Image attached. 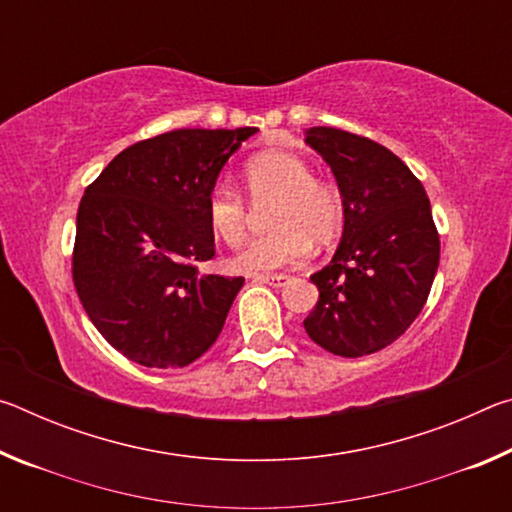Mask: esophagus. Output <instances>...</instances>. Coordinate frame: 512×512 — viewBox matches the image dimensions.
<instances>
[{
  "instance_id": "1",
  "label": "esophagus",
  "mask_w": 512,
  "mask_h": 512,
  "mask_svg": "<svg viewBox=\"0 0 512 512\" xmlns=\"http://www.w3.org/2000/svg\"><path fill=\"white\" fill-rule=\"evenodd\" d=\"M255 282H262V284H271V287H284V284L289 282V275L284 273H257L253 275Z\"/></svg>"
}]
</instances>
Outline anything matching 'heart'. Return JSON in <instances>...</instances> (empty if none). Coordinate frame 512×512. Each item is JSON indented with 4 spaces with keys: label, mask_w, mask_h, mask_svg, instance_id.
I'll return each instance as SVG.
<instances>
[{
    "label": "heart",
    "mask_w": 512,
    "mask_h": 512,
    "mask_svg": "<svg viewBox=\"0 0 512 512\" xmlns=\"http://www.w3.org/2000/svg\"><path fill=\"white\" fill-rule=\"evenodd\" d=\"M244 192L253 203L271 201L268 228L273 232L255 239L232 257L241 273H268L298 264L307 257L311 241L323 244L343 225V196L325 180H316L305 160L284 151H266L244 167ZM207 225L225 246H239L248 235V210L235 189L216 185L207 194Z\"/></svg>",
    "instance_id": "1"
}]
</instances>
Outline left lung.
I'll use <instances>...</instances> for the list:
<instances>
[{"instance_id":"obj_1","label":"left lung","mask_w":512,"mask_h":512,"mask_svg":"<svg viewBox=\"0 0 512 512\" xmlns=\"http://www.w3.org/2000/svg\"><path fill=\"white\" fill-rule=\"evenodd\" d=\"M307 144L332 167L343 196V237L311 275L318 302L305 318L320 348L357 359L400 339L429 298L440 237L427 192L386 146L316 126Z\"/></svg>"}]
</instances>
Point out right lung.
Here are the masks:
<instances>
[{"label":"right lung","instance_id":"right-lung-1","mask_svg":"<svg viewBox=\"0 0 512 512\" xmlns=\"http://www.w3.org/2000/svg\"><path fill=\"white\" fill-rule=\"evenodd\" d=\"M257 128H178L121 151L76 214L74 287L112 348L146 368H185L212 348L244 277L214 257L207 194Z\"/></svg>","mask_w":512,"mask_h":512}]
</instances>
